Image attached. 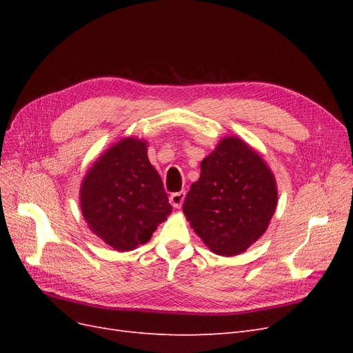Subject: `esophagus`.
Wrapping results in <instances>:
<instances>
[{
	"instance_id": "34e87169",
	"label": "esophagus",
	"mask_w": 353,
	"mask_h": 353,
	"mask_svg": "<svg viewBox=\"0 0 353 353\" xmlns=\"http://www.w3.org/2000/svg\"><path fill=\"white\" fill-rule=\"evenodd\" d=\"M184 199H185V193H184V191H179V193L170 194L169 201L175 209H181V206H183V203H184Z\"/></svg>"
}]
</instances>
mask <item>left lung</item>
<instances>
[{
  "label": "left lung",
  "mask_w": 353,
  "mask_h": 353,
  "mask_svg": "<svg viewBox=\"0 0 353 353\" xmlns=\"http://www.w3.org/2000/svg\"><path fill=\"white\" fill-rule=\"evenodd\" d=\"M200 169L185 197L184 215L213 253L240 254L270 225L279 200L274 174L237 137L222 138Z\"/></svg>",
  "instance_id": "obj_1"
}]
</instances>
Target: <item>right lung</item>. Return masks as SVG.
Returning a JSON list of instances; mask_svg holds the SVG:
<instances>
[{
	"label": "right lung",
	"instance_id": "1",
	"mask_svg": "<svg viewBox=\"0 0 353 353\" xmlns=\"http://www.w3.org/2000/svg\"><path fill=\"white\" fill-rule=\"evenodd\" d=\"M81 210L90 230L114 250H134L152 239L172 206L145 141L123 138L99 157L81 184Z\"/></svg>",
	"mask_w": 353,
	"mask_h": 353
}]
</instances>
